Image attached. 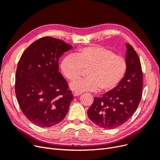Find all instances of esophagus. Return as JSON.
Wrapping results in <instances>:
<instances>
[{
	"instance_id": "1",
	"label": "esophagus",
	"mask_w": 160,
	"mask_h": 160,
	"mask_svg": "<svg viewBox=\"0 0 160 160\" xmlns=\"http://www.w3.org/2000/svg\"><path fill=\"white\" fill-rule=\"evenodd\" d=\"M81 94V93H79V92H74V93H73V96L76 97V96H80Z\"/></svg>"
}]
</instances>
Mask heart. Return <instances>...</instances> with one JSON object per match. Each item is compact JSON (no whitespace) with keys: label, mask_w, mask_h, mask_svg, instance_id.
<instances>
[{"label":"heart","mask_w":160,"mask_h":160,"mask_svg":"<svg viewBox=\"0 0 160 160\" xmlns=\"http://www.w3.org/2000/svg\"><path fill=\"white\" fill-rule=\"evenodd\" d=\"M127 68L124 57L101 45L81 49L74 55L65 57L60 64L62 73L71 81L80 78L87 70V78L70 84V89L79 93L99 88L104 92L115 89L124 78Z\"/></svg>","instance_id":"b5f03b06"}]
</instances>
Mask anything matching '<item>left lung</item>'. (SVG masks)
<instances>
[{
	"instance_id": "8db88e82",
	"label": "left lung",
	"mask_w": 160,
	"mask_h": 160,
	"mask_svg": "<svg viewBox=\"0 0 160 160\" xmlns=\"http://www.w3.org/2000/svg\"><path fill=\"white\" fill-rule=\"evenodd\" d=\"M127 72L119 85L102 98L95 97L87 111L91 121L105 129H112L130 119L142 96V72L138 55L131 45L126 43Z\"/></svg>"
}]
</instances>
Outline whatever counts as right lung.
I'll return each instance as SVG.
<instances>
[{"label": "right lung", "instance_id": "add662e5", "mask_svg": "<svg viewBox=\"0 0 160 160\" xmlns=\"http://www.w3.org/2000/svg\"><path fill=\"white\" fill-rule=\"evenodd\" d=\"M72 48L62 40L44 37L33 42L20 58L16 95L22 113L36 126H55L69 109L73 95L58 72V60Z\"/></svg>", "mask_w": 160, "mask_h": 160}]
</instances>
